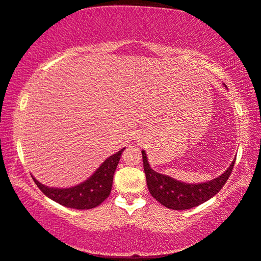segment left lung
I'll return each instance as SVG.
<instances>
[{
  "instance_id": "obj_1",
  "label": "left lung",
  "mask_w": 261,
  "mask_h": 261,
  "mask_svg": "<svg viewBox=\"0 0 261 261\" xmlns=\"http://www.w3.org/2000/svg\"><path fill=\"white\" fill-rule=\"evenodd\" d=\"M141 153L149 194L159 203H162V205L173 210L195 208L214 197L226 184L235 164L234 159L230 166L215 179L208 180L205 183L188 184L174 179L172 177L155 172L149 166L146 152L141 151Z\"/></svg>"
}]
</instances>
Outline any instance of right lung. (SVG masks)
<instances>
[{
  "label": "right lung",
  "mask_w": 261,
  "mask_h": 261,
  "mask_svg": "<svg viewBox=\"0 0 261 261\" xmlns=\"http://www.w3.org/2000/svg\"><path fill=\"white\" fill-rule=\"evenodd\" d=\"M123 149L124 148L120 149L115 154L107 158L92 176L89 177L83 183L74 185V187L66 189L48 188L35 179L33 176L32 178L37 187L44 192V195L51 198L52 201L67 206V208L78 210L92 209L106 201L110 195L114 172H115Z\"/></svg>",
  "instance_id": "obj_1"
}]
</instances>
